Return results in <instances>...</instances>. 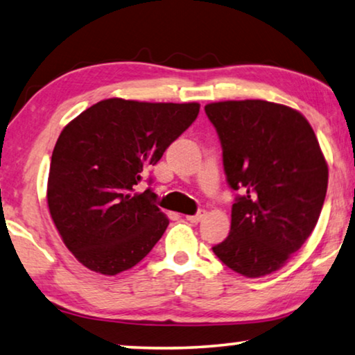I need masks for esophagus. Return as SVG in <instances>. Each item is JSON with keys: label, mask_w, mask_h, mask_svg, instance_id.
<instances>
[{"label": "esophagus", "mask_w": 355, "mask_h": 355, "mask_svg": "<svg viewBox=\"0 0 355 355\" xmlns=\"http://www.w3.org/2000/svg\"><path fill=\"white\" fill-rule=\"evenodd\" d=\"M204 216H205V210H199L196 215H188L187 220L191 221V223H199V221L202 220Z\"/></svg>", "instance_id": "obj_1"}]
</instances>
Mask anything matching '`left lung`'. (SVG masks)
Instances as JSON below:
<instances>
[{
    "label": "left lung",
    "instance_id": "1",
    "mask_svg": "<svg viewBox=\"0 0 355 355\" xmlns=\"http://www.w3.org/2000/svg\"><path fill=\"white\" fill-rule=\"evenodd\" d=\"M234 191L230 236L211 247L245 277L284 266L319 220L329 167L313 127L300 111L266 100L205 105Z\"/></svg>",
    "mask_w": 355,
    "mask_h": 355
}]
</instances>
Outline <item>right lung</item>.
Instances as JSON below:
<instances>
[{
  "mask_svg": "<svg viewBox=\"0 0 355 355\" xmlns=\"http://www.w3.org/2000/svg\"><path fill=\"white\" fill-rule=\"evenodd\" d=\"M199 108L107 98L62 130L52 151L47 205L62 241L87 269L116 276L161 239L168 220L157 196L151 188L135 193V187Z\"/></svg>",
  "mask_w": 355,
  "mask_h": 355,
  "instance_id": "1",
  "label": "right lung"
}]
</instances>
